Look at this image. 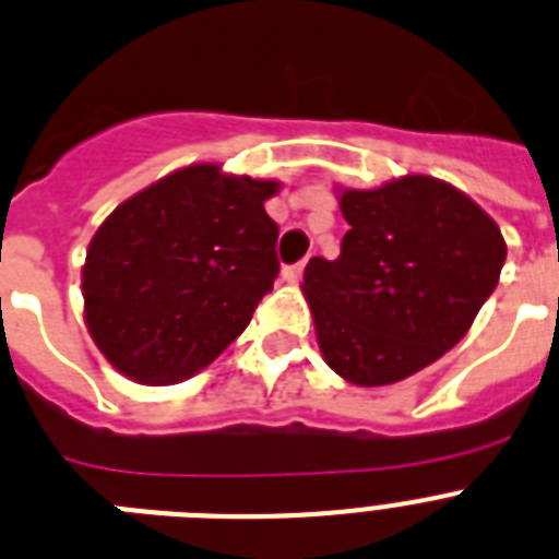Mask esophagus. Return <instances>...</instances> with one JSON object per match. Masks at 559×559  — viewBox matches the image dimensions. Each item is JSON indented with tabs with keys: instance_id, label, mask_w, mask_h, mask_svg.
Masks as SVG:
<instances>
[{
	"instance_id": "1",
	"label": "esophagus",
	"mask_w": 559,
	"mask_h": 559,
	"mask_svg": "<svg viewBox=\"0 0 559 559\" xmlns=\"http://www.w3.org/2000/svg\"><path fill=\"white\" fill-rule=\"evenodd\" d=\"M305 271V262H297V265H285L283 269V283H299V276Z\"/></svg>"
}]
</instances>
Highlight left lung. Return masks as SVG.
<instances>
[{
	"mask_svg": "<svg viewBox=\"0 0 559 559\" xmlns=\"http://www.w3.org/2000/svg\"><path fill=\"white\" fill-rule=\"evenodd\" d=\"M350 223L336 260L305 265L322 359L356 388L418 373L466 336L507 262L484 209L447 180L402 175L336 189Z\"/></svg>",
	"mask_w": 559,
	"mask_h": 559,
	"instance_id": "obj_1",
	"label": "left lung"
}]
</instances>
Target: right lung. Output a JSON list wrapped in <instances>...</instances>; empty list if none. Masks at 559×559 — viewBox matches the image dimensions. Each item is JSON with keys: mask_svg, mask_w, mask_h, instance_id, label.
<instances>
[{"mask_svg": "<svg viewBox=\"0 0 559 559\" xmlns=\"http://www.w3.org/2000/svg\"><path fill=\"white\" fill-rule=\"evenodd\" d=\"M280 189L223 164H192L98 226L81 269L84 325L118 373L175 384L246 331L280 274V228L265 214Z\"/></svg>", "mask_w": 559, "mask_h": 559, "instance_id": "add662e5", "label": "right lung"}]
</instances>
